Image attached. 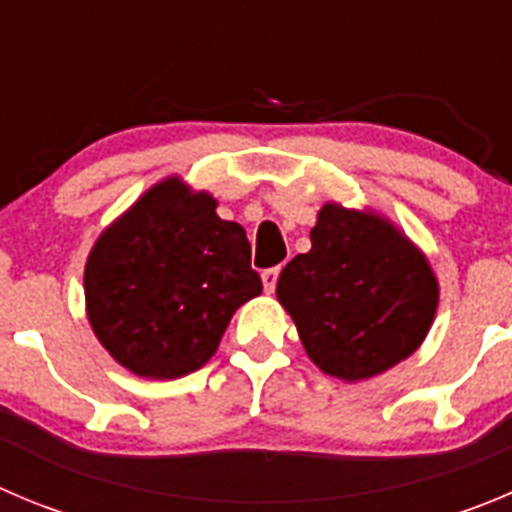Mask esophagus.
I'll list each match as a JSON object with an SVG mask.
<instances>
[{
	"label": "esophagus",
	"instance_id": "esophagus-1",
	"mask_svg": "<svg viewBox=\"0 0 512 512\" xmlns=\"http://www.w3.org/2000/svg\"><path fill=\"white\" fill-rule=\"evenodd\" d=\"M280 278V265L278 267H267L262 270V285H265V293H275V285H278Z\"/></svg>",
	"mask_w": 512,
	"mask_h": 512
}]
</instances>
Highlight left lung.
I'll return each instance as SVG.
<instances>
[{"label":"left lung","mask_w":512,"mask_h":512,"mask_svg":"<svg viewBox=\"0 0 512 512\" xmlns=\"http://www.w3.org/2000/svg\"><path fill=\"white\" fill-rule=\"evenodd\" d=\"M310 242L280 272L278 298L313 364L361 381L412 356L439 300L422 252L386 219L338 204L318 212Z\"/></svg>","instance_id":"left-lung-1"}]
</instances>
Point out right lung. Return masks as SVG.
<instances>
[{"label": "right lung", "mask_w": 512, "mask_h": 512, "mask_svg": "<svg viewBox=\"0 0 512 512\" xmlns=\"http://www.w3.org/2000/svg\"><path fill=\"white\" fill-rule=\"evenodd\" d=\"M179 179L148 189L85 265L88 318L118 364L146 379L202 369L234 310L262 293L250 240Z\"/></svg>", "instance_id": "obj_1"}]
</instances>
